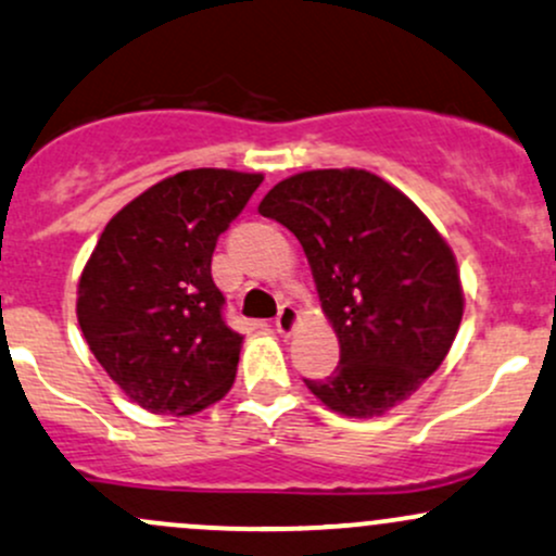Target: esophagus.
<instances>
[{
  "instance_id": "esophagus-1",
  "label": "esophagus",
  "mask_w": 556,
  "mask_h": 556,
  "mask_svg": "<svg viewBox=\"0 0 556 556\" xmlns=\"http://www.w3.org/2000/svg\"><path fill=\"white\" fill-rule=\"evenodd\" d=\"M298 319H301V314H298V308L292 306V303H282V306H279L277 319H274V327H277L279 334H290L292 329H295Z\"/></svg>"
}]
</instances>
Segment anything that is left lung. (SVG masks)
Instances as JSON below:
<instances>
[{
  "instance_id": "1",
  "label": "left lung",
  "mask_w": 556,
  "mask_h": 556,
  "mask_svg": "<svg viewBox=\"0 0 556 556\" xmlns=\"http://www.w3.org/2000/svg\"><path fill=\"white\" fill-rule=\"evenodd\" d=\"M258 213L301 240L340 364L306 380L343 417H382L443 364L465 314L454 250L401 189L364 168H316Z\"/></svg>"
}]
</instances>
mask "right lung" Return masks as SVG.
Masks as SVG:
<instances>
[{
	"label": "right lung",
	"instance_id": "add662e5",
	"mask_svg": "<svg viewBox=\"0 0 556 556\" xmlns=\"http://www.w3.org/2000/svg\"><path fill=\"white\" fill-rule=\"evenodd\" d=\"M264 174L192 168L168 176L108 222L78 279L89 351L152 414L189 417L235 386L242 334L224 321L211 258Z\"/></svg>",
	"mask_w": 556,
	"mask_h": 556
}]
</instances>
